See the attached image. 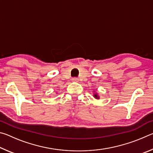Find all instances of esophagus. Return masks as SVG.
<instances>
[{
    "mask_svg": "<svg viewBox=\"0 0 153 153\" xmlns=\"http://www.w3.org/2000/svg\"><path fill=\"white\" fill-rule=\"evenodd\" d=\"M78 80L79 79L77 78V77H73V78H72V81L73 82H78Z\"/></svg>",
    "mask_w": 153,
    "mask_h": 153,
    "instance_id": "34e87169",
    "label": "esophagus"
}]
</instances>
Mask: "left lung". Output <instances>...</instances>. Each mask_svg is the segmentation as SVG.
Here are the masks:
<instances>
[{
  "label": "left lung",
  "mask_w": 153,
  "mask_h": 153,
  "mask_svg": "<svg viewBox=\"0 0 153 153\" xmlns=\"http://www.w3.org/2000/svg\"><path fill=\"white\" fill-rule=\"evenodd\" d=\"M94 97H95L96 98H98V97L97 96V94H95V95H94Z\"/></svg>",
  "instance_id": "left-lung-1"
}]
</instances>
